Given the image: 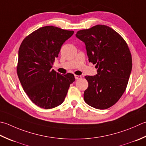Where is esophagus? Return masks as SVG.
<instances>
[{
	"mask_svg": "<svg viewBox=\"0 0 146 146\" xmlns=\"http://www.w3.org/2000/svg\"><path fill=\"white\" fill-rule=\"evenodd\" d=\"M82 76L81 75H75V78L76 80L80 79V78H82Z\"/></svg>",
	"mask_w": 146,
	"mask_h": 146,
	"instance_id": "34e87169",
	"label": "esophagus"
}]
</instances>
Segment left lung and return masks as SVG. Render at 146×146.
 <instances>
[{
	"instance_id": "1",
	"label": "left lung",
	"mask_w": 146,
	"mask_h": 146,
	"mask_svg": "<svg viewBox=\"0 0 146 146\" xmlns=\"http://www.w3.org/2000/svg\"><path fill=\"white\" fill-rule=\"evenodd\" d=\"M85 44L88 61L98 68L95 76H85L88 83L84 101L98 110L115 104L126 90L132 59L123 38L108 26L98 25L76 33Z\"/></svg>"
}]
</instances>
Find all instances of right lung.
I'll return each mask as SVG.
<instances>
[{
  "instance_id": "obj_1",
  "label": "right lung",
  "mask_w": 146,
  "mask_h": 146,
  "mask_svg": "<svg viewBox=\"0 0 146 146\" xmlns=\"http://www.w3.org/2000/svg\"><path fill=\"white\" fill-rule=\"evenodd\" d=\"M73 33L46 26L26 36L20 45L17 74L25 93L37 106L47 110L61 104L75 80L72 73L62 75L51 69L62 45Z\"/></svg>"
}]
</instances>
